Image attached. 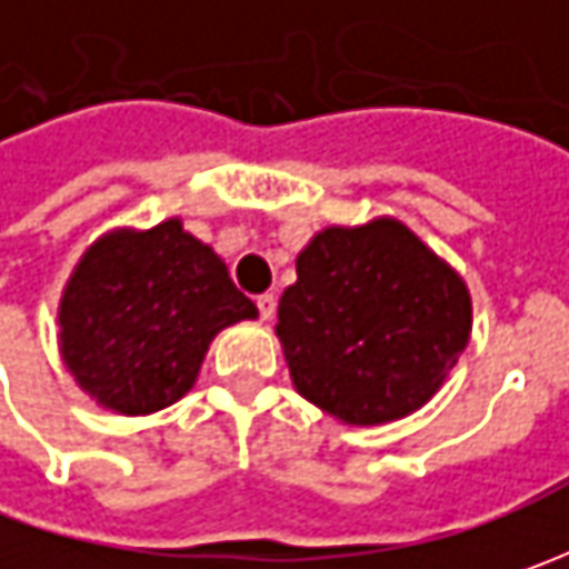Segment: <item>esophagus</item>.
<instances>
[{
    "label": "esophagus",
    "mask_w": 569,
    "mask_h": 569,
    "mask_svg": "<svg viewBox=\"0 0 569 569\" xmlns=\"http://www.w3.org/2000/svg\"><path fill=\"white\" fill-rule=\"evenodd\" d=\"M256 310H259V319H262V322H269V319L274 317V297L272 295L256 297Z\"/></svg>",
    "instance_id": "34e87169"
}]
</instances>
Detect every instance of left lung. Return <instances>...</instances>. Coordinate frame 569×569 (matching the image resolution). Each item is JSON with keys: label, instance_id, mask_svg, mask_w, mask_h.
Segmentation results:
<instances>
[{"label": "left lung", "instance_id": "1", "mask_svg": "<svg viewBox=\"0 0 569 569\" xmlns=\"http://www.w3.org/2000/svg\"><path fill=\"white\" fill-rule=\"evenodd\" d=\"M303 399L345 425L418 411L469 345L459 274L396 218L326 228L297 256L274 326Z\"/></svg>", "mask_w": 569, "mask_h": 569}]
</instances>
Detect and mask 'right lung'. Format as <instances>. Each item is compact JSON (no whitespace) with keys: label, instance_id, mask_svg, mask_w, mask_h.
<instances>
[{"label":"right lung","instance_id":"add662e5","mask_svg":"<svg viewBox=\"0 0 569 569\" xmlns=\"http://www.w3.org/2000/svg\"><path fill=\"white\" fill-rule=\"evenodd\" d=\"M256 319L211 247L180 218L113 230L81 256L59 303V351L103 408L151 415L183 399L224 326Z\"/></svg>","mask_w":569,"mask_h":569}]
</instances>
